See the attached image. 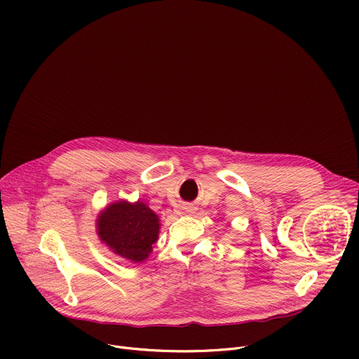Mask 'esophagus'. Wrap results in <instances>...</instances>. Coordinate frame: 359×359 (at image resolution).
I'll use <instances>...</instances> for the list:
<instances>
[{
  "label": "esophagus",
  "instance_id": "1",
  "mask_svg": "<svg viewBox=\"0 0 359 359\" xmlns=\"http://www.w3.org/2000/svg\"><path fill=\"white\" fill-rule=\"evenodd\" d=\"M190 210H191L190 208H186V212H190Z\"/></svg>",
  "mask_w": 359,
  "mask_h": 359
}]
</instances>
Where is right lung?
<instances>
[{"label":"right lung","instance_id":"right-lung-1","mask_svg":"<svg viewBox=\"0 0 359 359\" xmlns=\"http://www.w3.org/2000/svg\"><path fill=\"white\" fill-rule=\"evenodd\" d=\"M159 230V216L140 200L109 203L96 219V234L102 244L132 263H142L149 257Z\"/></svg>","mask_w":359,"mask_h":359}]
</instances>
